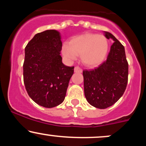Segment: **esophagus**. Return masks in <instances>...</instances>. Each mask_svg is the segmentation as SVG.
Segmentation results:
<instances>
[{"instance_id": "obj_1", "label": "esophagus", "mask_w": 146, "mask_h": 146, "mask_svg": "<svg viewBox=\"0 0 146 146\" xmlns=\"http://www.w3.org/2000/svg\"><path fill=\"white\" fill-rule=\"evenodd\" d=\"M74 71L75 73H82V69L80 68L79 66H75L74 68Z\"/></svg>"}]
</instances>
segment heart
I'll return each instance as SVG.
<instances>
[{
	"label": "heart",
	"mask_w": 146,
	"mask_h": 146,
	"mask_svg": "<svg viewBox=\"0 0 146 146\" xmlns=\"http://www.w3.org/2000/svg\"><path fill=\"white\" fill-rule=\"evenodd\" d=\"M108 49L106 38L101 35L84 33L73 37L69 44L65 43L62 48L63 56L72 61L80 54L82 62L88 67H95L104 60Z\"/></svg>",
	"instance_id": "1"
}]
</instances>
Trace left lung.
I'll list each match as a JSON object with an SVG mask.
<instances>
[{
    "label": "left lung",
    "instance_id": "obj_1",
    "mask_svg": "<svg viewBox=\"0 0 146 146\" xmlns=\"http://www.w3.org/2000/svg\"><path fill=\"white\" fill-rule=\"evenodd\" d=\"M104 33L114 42L107 60L95 69L83 71L85 98L100 109L111 106L119 100L126 88L128 75L124 46L113 34Z\"/></svg>",
    "mask_w": 146,
    "mask_h": 146
}]
</instances>
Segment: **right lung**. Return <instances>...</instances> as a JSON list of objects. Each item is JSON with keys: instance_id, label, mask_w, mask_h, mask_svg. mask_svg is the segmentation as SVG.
<instances>
[{"instance_id": "add662e5", "label": "right lung", "mask_w": 146, "mask_h": 146, "mask_svg": "<svg viewBox=\"0 0 146 146\" xmlns=\"http://www.w3.org/2000/svg\"><path fill=\"white\" fill-rule=\"evenodd\" d=\"M62 46L60 33L48 29L35 35L25 48V88L33 102L45 108L62 103L74 72L73 66L62 62Z\"/></svg>"}]
</instances>
